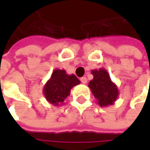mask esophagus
Segmentation results:
<instances>
[{
  "label": "esophagus",
  "mask_w": 150,
  "mask_h": 150,
  "mask_svg": "<svg viewBox=\"0 0 150 150\" xmlns=\"http://www.w3.org/2000/svg\"><path fill=\"white\" fill-rule=\"evenodd\" d=\"M80 80H81V82H82L83 84H86L87 83H88V79H87L86 77H83V78H80Z\"/></svg>",
  "instance_id": "1"
}]
</instances>
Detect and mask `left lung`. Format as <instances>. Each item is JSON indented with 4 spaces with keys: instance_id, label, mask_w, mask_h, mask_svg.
I'll return each instance as SVG.
<instances>
[{
    "instance_id": "obj_1",
    "label": "left lung",
    "mask_w": 150,
    "mask_h": 150,
    "mask_svg": "<svg viewBox=\"0 0 150 150\" xmlns=\"http://www.w3.org/2000/svg\"><path fill=\"white\" fill-rule=\"evenodd\" d=\"M93 80L88 83L92 93L97 98L100 107L112 105L118 99L119 93L117 85L111 80L106 69L99 68L92 70Z\"/></svg>"
}]
</instances>
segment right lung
<instances>
[{"instance_id":"1","label":"right lung","mask_w":150,"mask_h":150,"mask_svg":"<svg viewBox=\"0 0 150 150\" xmlns=\"http://www.w3.org/2000/svg\"><path fill=\"white\" fill-rule=\"evenodd\" d=\"M81 82L74 74H67L64 69H55L49 80L43 87V94L47 101L56 107L63 105L70 95L71 89Z\"/></svg>"}]
</instances>
